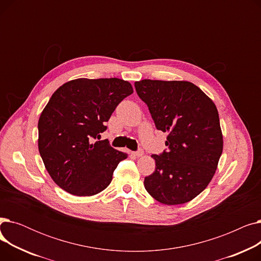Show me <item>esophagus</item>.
<instances>
[{
    "label": "esophagus",
    "instance_id": "esophagus-1",
    "mask_svg": "<svg viewBox=\"0 0 261 261\" xmlns=\"http://www.w3.org/2000/svg\"><path fill=\"white\" fill-rule=\"evenodd\" d=\"M143 154H144V150H143V149H139L138 151H135V152H134V155H135V156H138V158L142 156Z\"/></svg>",
    "mask_w": 261,
    "mask_h": 261
}]
</instances>
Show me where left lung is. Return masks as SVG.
Here are the masks:
<instances>
[{"instance_id": "8db88e82", "label": "left lung", "mask_w": 261, "mask_h": 261, "mask_svg": "<svg viewBox=\"0 0 261 261\" xmlns=\"http://www.w3.org/2000/svg\"><path fill=\"white\" fill-rule=\"evenodd\" d=\"M158 130L168 132L167 149L152 154L155 170L144 185L156 201L177 205L206 188L222 154L218 110L204 92L188 81L144 79L134 84Z\"/></svg>"}]
</instances>
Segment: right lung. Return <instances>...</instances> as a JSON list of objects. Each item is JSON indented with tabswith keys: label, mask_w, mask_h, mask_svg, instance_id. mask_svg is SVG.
Returning a JSON list of instances; mask_svg holds the SVG:
<instances>
[{
	"label": "right lung",
	"mask_w": 261,
	"mask_h": 261,
	"mask_svg": "<svg viewBox=\"0 0 261 261\" xmlns=\"http://www.w3.org/2000/svg\"><path fill=\"white\" fill-rule=\"evenodd\" d=\"M133 93L118 78L68 81L55 92L38 122L39 152L54 182L74 196L100 193L112 181L117 151L100 133L119 102Z\"/></svg>",
	"instance_id": "add662e5"
}]
</instances>
